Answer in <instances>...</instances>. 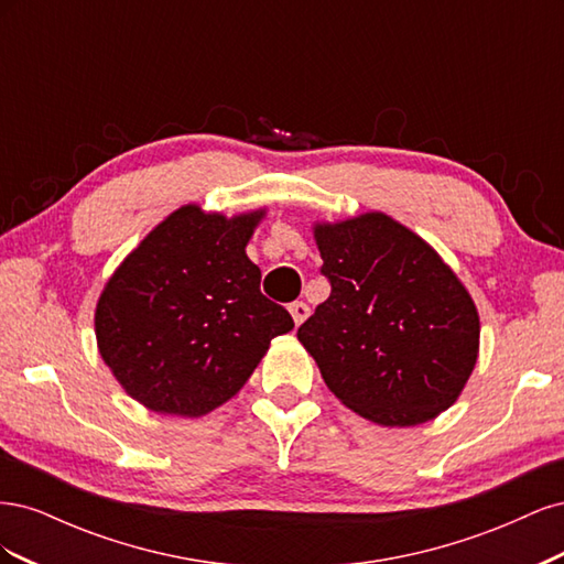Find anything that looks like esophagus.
<instances>
[{
  "label": "esophagus",
  "instance_id": "1",
  "mask_svg": "<svg viewBox=\"0 0 564 564\" xmlns=\"http://www.w3.org/2000/svg\"><path fill=\"white\" fill-rule=\"evenodd\" d=\"M289 313H292V317H294V324L299 327V324L311 315V308L308 305H305L303 301H294L292 305H289Z\"/></svg>",
  "mask_w": 564,
  "mask_h": 564
}]
</instances>
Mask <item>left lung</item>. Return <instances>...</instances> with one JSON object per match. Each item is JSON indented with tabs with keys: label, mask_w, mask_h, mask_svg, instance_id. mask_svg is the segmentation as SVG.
I'll list each match as a JSON object with an SVG mask.
<instances>
[{
	"label": "left lung",
	"mask_w": 564,
	"mask_h": 564,
	"mask_svg": "<svg viewBox=\"0 0 564 564\" xmlns=\"http://www.w3.org/2000/svg\"><path fill=\"white\" fill-rule=\"evenodd\" d=\"M329 299L299 327L324 383L379 425H419L449 409L480 348V317L454 270L381 212L317 224Z\"/></svg>",
	"instance_id": "1"
}]
</instances>
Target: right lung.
Masks as SVG:
<instances>
[{
    "label": "right lung",
    "mask_w": 564,
    "mask_h": 564,
    "mask_svg": "<svg viewBox=\"0 0 564 564\" xmlns=\"http://www.w3.org/2000/svg\"><path fill=\"white\" fill-rule=\"evenodd\" d=\"M263 214L226 218L185 204L112 272L94 317L98 352L150 412H214L249 381L270 340L294 329L261 294V270L245 251Z\"/></svg>",
    "instance_id": "right-lung-1"
}]
</instances>
